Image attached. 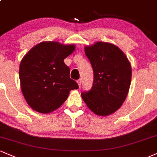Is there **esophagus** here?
Segmentation results:
<instances>
[{
    "instance_id": "34e87169",
    "label": "esophagus",
    "mask_w": 157,
    "mask_h": 157,
    "mask_svg": "<svg viewBox=\"0 0 157 157\" xmlns=\"http://www.w3.org/2000/svg\"><path fill=\"white\" fill-rule=\"evenodd\" d=\"M77 84H78L79 87H80L81 86V80H78L77 81Z\"/></svg>"
}]
</instances>
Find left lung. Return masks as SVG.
<instances>
[{
  "instance_id": "1",
  "label": "left lung",
  "mask_w": 157,
  "mask_h": 157,
  "mask_svg": "<svg viewBox=\"0 0 157 157\" xmlns=\"http://www.w3.org/2000/svg\"><path fill=\"white\" fill-rule=\"evenodd\" d=\"M85 53L93 68L94 83L81 96L92 112L109 116L125 101L131 84V65L123 51L110 43L98 41L86 46Z\"/></svg>"
}]
</instances>
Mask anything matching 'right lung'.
<instances>
[{
    "label": "right lung",
    "mask_w": 157,
    "mask_h": 157,
    "mask_svg": "<svg viewBox=\"0 0 157 157\" xmlns=\"http://www.w3.org/2000/svg\"><path fill=\"white\" fill-rule=\"evenodd\" d=\"M75 49V44L43 41L22 58L19 70L20 86L32 109L41 113L52 112L63 105L71 90L79 88L63 62Z\"/></svg>",
    "instance_id": "add662e5"
}]
</instances>
